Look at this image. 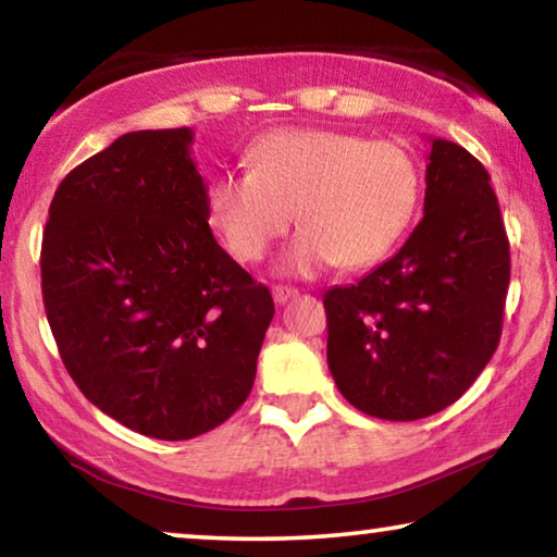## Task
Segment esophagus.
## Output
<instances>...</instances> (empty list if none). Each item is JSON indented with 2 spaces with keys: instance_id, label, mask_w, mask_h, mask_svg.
<instances>
[{
  "instance_id": "1",
  "label": "esophagus",
  "mask_w": 557,
  "mask_h": 557,
  "mask_svg": "<svg viewBox=\"0 0 557 557\" xmlns=\"http://www.w3.org/2000/svg\"><path fill=\"white\" fill-rule=\"evenodd\" d=\"M299 294L296 288L292 286H273V301L276 304H286L288 299H294V296Z\"/></svg>"
}]
</instances>
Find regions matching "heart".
I'll list each match as a JSON object with an SVG mask.
<instances>
[{"mask_svg":"<svg viewBox=\"0 0 557 557\" xmlns=\"http://www.w3.org/2000/svg\"><path fill=\"white\" fill-rule=\"evenodd\" d=\"M421 164L398 141L332 128H278L250 149V170L210 180V223L238 261L256 263L301 225L281 271L362 269L393 250L421 205Z\"/></svg>","mask_w":557,"mask_h":557,"instance_id":"b5f03b06","label":"heart"}]
</instances>
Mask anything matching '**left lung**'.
Wrapping results in <instances>:
<instances>
[{
  "label": "left lung",
  "instance_id": "left-lung-1",
  "mask_svg": "<svg viewBox=\"0 0 557 557\" xmlns=\"http://www.w3.org/2000/svg\"><path fill=\"white\" fill-rule=\"evenodd\" d=\"M509 243L490 174L459 144L431 139L423 220L355 286L324 294L326 362L339 393L383 421L459 400L499 345Z\"/></svg>",
  "mask_w": 557,
  "mask_h": 557
}]
</instances>
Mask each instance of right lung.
Returning <instances> with one entry per match:
<instances>
[{"instance_id":"add662e5","label":"right lung","mask_w":557,"mask_h":557,"mask_svg":"<svg viewBox=\"0 0 557 557\" xmlns=\"http://www.w3.org/2000/svg\"><path fill=\"white\" fill-rule=\"evenodd\" d=\"M193 128L119 136L60 182L42 301L81 393L144 436L185 441L248 398L273 299L212 238Z\"/></svg>"}]
</instances>
